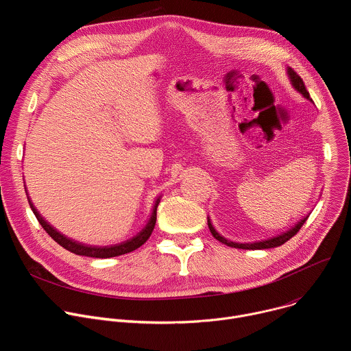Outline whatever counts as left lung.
<instances>
[{
  "label": "left lung",
  "instance_id": "1",
  "mask_svg": "<svg viewBox=\"0 0 351 351\" xmlns=\"http://www.w3.org/2000/svg\"><path fill=\"white\" fill-rule=\"evenodd\" d=\"M287 73H289V77H290V82H291L293 87H294L298 93H302L307 99H311L310 93H308L307 88H306V84H304L303 79L300 77L291 68L287 69ZM307 218H308V215L304 217L303 219H300V222H297L291 229L286 230V232L282 233V234H278V236L271 237V239H267V240L254 241V243H234V241H230V240L222 237V236L214 229V226L211 225V221H210V219H208V228H210L213 236H214L218 241H221V243H223V244H226V245H229V247H236V248H243V250H264V248H272V247L282 245L285 241H287L289 239H291L300 229H302V226L304 225V222L307 221Z\"/></svg>",
  "mask_w": 351,
  "mask_h": 351
}]
</instances>
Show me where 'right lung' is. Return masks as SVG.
<instances>
[{
	"label": "right lung",
	"mask_w": 351,
	"mask_h": 351,
	"mask_svg": "<svg viewBox=\"0 0 351 351\" xmlns=\"http://www.w3.org/2000/svg\"><path fill=\"white\" fill-rule=\"evenodd\" d=\"M29 204H30V208L33 211V214L36 215L37 221L40 222V225L43 226V229L51 236L60 245H62L64 248H66L68 252L73 253V254H77V256H84V257H93V258H111V257H118V256H122V254H128V253H132L133 250L138 248L140 245H143L148 237L152 236L153 230H154V226H156V221H157V207L160 204V198H157V202L154 204V208H153V214H152V218H149V221L147 222V225L136 234L133 236L132 239L126 240V241H122L119 244H114V245H106V247H98V245H86V244H82L79 241H75V240H71L69 237L61 234L60 232H57V229H54L51 225L47 223L44 221V218L37 213V210L33 207V203L29 199Z\"/></svg>",
	"instance_id": "add662e5"
}]
</instances>
